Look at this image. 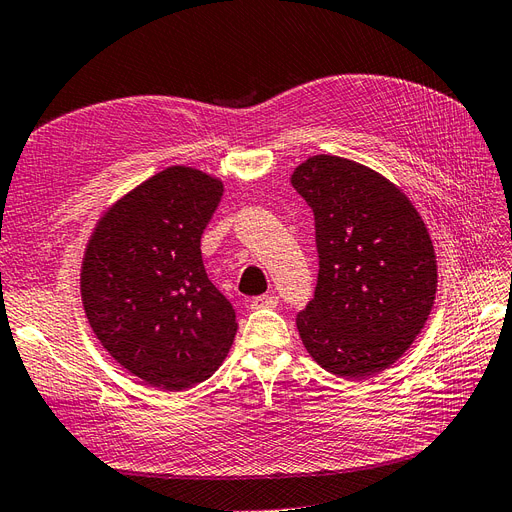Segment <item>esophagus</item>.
<instances>
[{"label":"esophagus","mask_w":512,"mask_h":512,"mask_svg":"<svg viewBox=\"0 0 512 512\" xmlns=\"http://www.w3.org/2000/svg\"><path fill=\"white\" fill-rule=\"evenodd\" d=\"M252 309H262V307H277V297L271 294H260V297H254L250 303Z\"/></svg>","instance_id":"34e87169"}]
</instances>
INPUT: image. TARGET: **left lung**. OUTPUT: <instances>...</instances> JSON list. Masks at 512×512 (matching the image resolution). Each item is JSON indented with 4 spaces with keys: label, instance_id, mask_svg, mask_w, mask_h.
Listing matches in <instances>:
<instances>
[{
    "label": "left lung",
    "instance_id": "8db88e82",
    "mask_svg": "<svg viewBox=\"0 0 512 512\" xmlns=\"http://www.w3.org/2000/svg\"><path fill=\"white\" fill-rule=\"evenodd\" d=\"M290 183L314 211L320 265L297 316L301 342L335 376H374L431 314L438 265L427 226L395 183L348 158H307Z\"/></svg>",
    "mask_w": 512,
    "mask_h": 512
}]
</instances>
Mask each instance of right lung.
<instances>
[{
	"label": "right lung",
	"instance_id": "1",
	"mask_svg": "<svg viewBox=\"0 0 512 512\" xmlns=\"http://www.w3.org/2000/svg\"><path fill=\"white\" fill-rule=\"evenodd\" d=\"M224 183L168 166L104 211L85 247L81 297L91 331L130 374L166 391L207 380L237 335L200 237Z\"/></svg>",
	"mask_w": 512,
	"mask_h": 512
}]
</instances>
